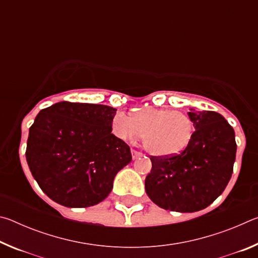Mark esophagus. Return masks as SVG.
Returning a JSON list of instances; mask_svg holds the SVG:
<instances>
[{"label":"esophagus","mask_w":258,"mask_h":258,"mask_svg":"<svg viewBox=\"0 0 258 258\" xmlns=\"http://www.w3.org/2000/svg\"><path fill=\"white\" fill-rule=\"evenodd\" d=\"M142 156H143V154H141V152H139L137 150H132L133 159H138V158H140V157H142Z\"/></svg>","instance_id":"1"}]
</instances>
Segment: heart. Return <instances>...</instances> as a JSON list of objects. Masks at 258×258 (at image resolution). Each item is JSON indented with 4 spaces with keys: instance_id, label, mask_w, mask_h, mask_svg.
<instances>
[{
    "instance_id": "obj_1",
    "label": "heart",
    "mask_w": 258,
    "mask_h": 258,
    "mask_svg": "<svg viewBox=\"0 0 258 258\" xmlns=\"http://www.w3.org/2000/svg\"><path fill=\"white\" fill-rule=\"evenodd\" d=\"M111 128L117 138L139 139L145 135V148L151 155L172 157L189 146L195 126L191 117L182 110L146 107L128 116L117 112Z\"/></svg>"
}]
</instances>
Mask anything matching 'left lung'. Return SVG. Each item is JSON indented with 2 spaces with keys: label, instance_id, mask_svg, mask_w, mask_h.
Returning <instances> with one entry per match:
<instances>
[{
  "label": "left lung",
  "instance_id": "8db88e82",
  "mask_svg": "<svg viewBox=\"0 0 258 258\" xmlns=\"http://www.w3.org/2000/svg\"><path fill=\"white\" fill-rule=\"evenodd\" d=\"M187 115L196 130L189 146L172 157L151 156L145 183L148 197L171 212L209 206L228 185L237 152L234 131L223 116L195 109Z\"/></svg>",
  "mask_w": 258,
  "mask_h": 258
}]
</instances>
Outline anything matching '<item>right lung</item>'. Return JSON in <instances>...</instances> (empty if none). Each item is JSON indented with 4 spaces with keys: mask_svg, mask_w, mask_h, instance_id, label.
Returning <instances> with one entry per match:
<instances>
[{
    "mask_svg": "<svg viewBox=\"0 0 258 258\" xmlns=\"http://www.w3.org/2000/svg\"><path fill=\"white\" fill-rule=\"evenodd\" d=\"M116 110L62 101L38 112L29 128L26 159L53 202L90 207L110 194L116 174L132 160L130 147L111 133Z\"/></svg>",
    "mask_w": 258,
    "mask_h": 258,
    "instance_id": "1",
    "label": "right lung"
}]
</instances>
